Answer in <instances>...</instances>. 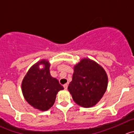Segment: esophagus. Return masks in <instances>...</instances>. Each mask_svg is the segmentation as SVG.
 I'll return each instance as SVG.
<instances>
[{
  "instance_id": "obj_1",
  "label": "esophagus",
  "mask_w": 134,
  "mask_h": 134,
  "mask_svg": "<svg viewBox=\"0 0 134 134\" xmlns=\"http://www.w3.org/2000/svg\"><path fill=\"white\" fill-rule=\"evenodd\" d=\"M63 87H64L65 90H67V87H68V85H67V84H65L64 85H63Z\"/></svg>"
}]
</instances>
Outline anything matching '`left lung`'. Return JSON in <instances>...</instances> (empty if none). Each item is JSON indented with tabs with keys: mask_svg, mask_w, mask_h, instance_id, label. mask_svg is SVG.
<instances>
[{
	"mask_svg": "<svg viewBox=\"0 0 134 134\" xmlns=\"http://www.w3.org/2000/svg\"><path fill=\"white\" fill-rule=\"evenodd\" d=\"M107 85L108 76L104 69L95 61L83 58L74 66L68 90L76 104L89 108L99 102Z\"/></svg>",
	"mask_w": 134,
	"mask_h": 134,
	"instance_id": "1",
	"label": "left lung"
}]
</instances>
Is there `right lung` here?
<instances>
[{"label":"right lung","mask_w":134,"mask_h":134,"mask_svg":"<svg viewBox=\"0 0 134 134\" xmlns=\"http://www.w3.org/2000/svg\"><path fill=\"white\" fill-rule=\"evenodd\" d=\"M43 67L41 68L40 65ZM50 63L46 59H41L27 71L21 83L23 97L27 103L35 109L46 111L54 104L56 95L63 87L58 79L50 72Z\"/></svg>","instance_id":"add662e5"}]
</instances>
